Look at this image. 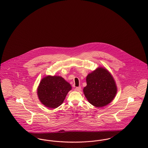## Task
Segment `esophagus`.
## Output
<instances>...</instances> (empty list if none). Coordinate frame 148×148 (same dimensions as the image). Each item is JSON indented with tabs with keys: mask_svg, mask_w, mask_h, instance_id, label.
<instances>
[{
	"mask_svg": "<svg viewBox=\"0 0 148 148\" xmlns=\"http://www.w3.org/2000/svg\"><path fill=\"white\" fill-rule=\"evenodd\" d=\"M81 89H82V88H81V87H80V86L76 87V88H75V90H76V91H77V92H79V91H80V90H81Z\"/></svg>",
	"mask_w": 148,
	"mask_h": 148,
	"instance_id": "obj_1",
	"label": "esophagus"
}]
</instances>
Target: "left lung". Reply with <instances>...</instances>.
Instances as JSON below:
<instances>
[{
  "label": "left lung",
  "mask_w": 148,
  "mask_h": 148,
  "mask_svg": "<svg viewBox=\"0 0 148 148\" xmlns=\"http://www.w3.org/2000/svg\"><path fill=\"white\" fill-rule=\"evenodd\" d=\"M86 86L83 92L88 101L100 108L110 103L117 92L115 82L109 71L98 68L86 77Z\"/></svg>",
  "instance_id": "8db88e82"
}]
</instances>
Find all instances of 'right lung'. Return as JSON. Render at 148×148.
I'll list each match as a JSON object with an SVG mask.
<instances>
[{
  "label": "right lung",
  "mask_w": 148,
  "mask_h": 148,
  "mask_svg": "<svg viewBox=\"0 0 148 148\" xmlns=\"http://www.w3.org/2000/svg\"><path fill=\"white\" fill-rule=\"evenodd\" d=\"M71 89V84L59 76H47L41 80L38 88V95L44 106L51 109L60 106L68 92Z\"/></svg>",
  "instance_id": "1"
}]
</instances>
